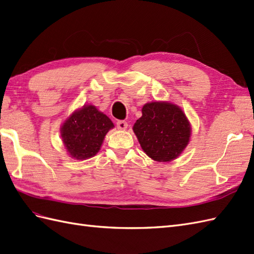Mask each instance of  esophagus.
Wrapping results in <instances>:
<instances>
[{"instance_id": "1", "label": "esophagus", "mask_w": 254, "mask_h": 254, "mask_svg": "<svg viewBox=\"0 0 254 254\" xmlns=\"http://www.w3.org/2000/svg\"><path fill=\"white\" fill-rule=\"evenodd\" d=\"M117 127H118L119 129H127V122L123 121V120L117 121Z\"/></svg>"}]
</instances>
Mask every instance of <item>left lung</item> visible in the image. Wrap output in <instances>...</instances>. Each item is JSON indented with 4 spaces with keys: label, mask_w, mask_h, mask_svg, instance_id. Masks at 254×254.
<instances>
[{
    "label": "left lung",
    "mask_w": 254,
    "mask_h": 254,
    "mask_svg": "<svg viewBox=\"0 0 254 254\" xmlns=\"http://www.w3.org/2000/svg\"><path fill=\"white\" fill-rule=\"evenodd\" d=\"M133 131L149 158L157 162L177 159L191 137V125L179 106L170 102H150L141 109Z\"/></svg>",
    "instance_id": "left-lung-1"
}]
</instances>
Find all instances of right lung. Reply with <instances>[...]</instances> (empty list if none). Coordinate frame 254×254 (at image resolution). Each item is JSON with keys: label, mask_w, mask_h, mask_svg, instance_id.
<instances>
[{"label": "right lung", "mask_w": 254, "mask_h": 254, "mask_svg": "<svg viewBox=\"0 0 254 254\" xmlns=\"http://www.w3.org/2000/svg\"><path fill=\"white\" fill-rule=\"evenodd\" d=\"M113 121L93 105L75 110L61 126V138L69 157L87 160L100 151Z\"/></svg>", "instance_id": "add662e5"}]
</instances>
